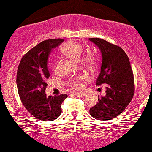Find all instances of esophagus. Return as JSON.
Instances as JSON below:
<instances>
[{
    "mask_svg": "<svg viewBox=\"0 0 152 152\" xmlns=\"http://www.w3.org/2000/svg\"><path fill=\"white\" fill-rule=\"evenodd\" d=\"M74 95L78 97H82V96H85L86 95V94H85V92H75Z\"/></svg>",
    "mask_w": 152,
    "mask_h": 152,
    "instance_id": "1",
    "label": "esophagus"
}]
</instances>
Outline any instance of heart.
I'll return each instance as SVG.
<instances>
[{"label":"heart","mask_w":152,"mask_h":152,"mask_svg":"<svg viewBox=\"0 0 152 152\" xmlns=\"http://www.w3.org/2000/svg\"><path fill=\"white\" fill-rule=\"evenodd\" d=\"M61 52L63 55L67 58L73 61H78L81 58L82 53H83V48L79 43L73 41L67 42L64 44L61 48ZM82 63L86 66H91L94 64V59L91 56H86L85 58L82 59ZM49 68L52 70L53 68V64L51 63L49 64ZM86 77L85 76L81 75L76 77L72 79L70 82H68V86L71 88H75V89H79L82 86V84L84 81L85 80Z\"/></svg>","instance_id":"1"}]
</instances>
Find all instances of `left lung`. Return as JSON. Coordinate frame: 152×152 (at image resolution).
<instances>
[{"mask_svg": "<svg viewBox=\"0 0 152 152\" xmlns=\"http://www.w3.org/2000/svg\"><path fill=\"white\" fill-rule=\"evenodd\" d=\"M102 54L100 73L97 86L106 85L105 95L98 98V102L90 108V114L96 120L115 118L126 109L134 93L133 72L129 58L120 47L97 38L89 39Z\"/></svg>", "mask_w": 152, "mask_h": 152, "instance_id": "obj_1", "label": "left lung"}]
</instances>
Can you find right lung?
I'll return each mask as SVG.
<instances>
[{
	"label": "right lung",
	"instance_id": "add662e5",
	"mask_svg": "<svg viewBox=\"0 0 152 152\" xmlns=\"http://www.w3.org/2000/svg\"><path fill=\"white\" fill-rule=\"evenodd\" d=\"M63 39H48L26 53L20 60L17 72L18 91L23 106L33 117L51 121L61 113V104L67 94L47 96L45 94L50 77L48 61L50 53L63 42Z\"/></svg>",
	"mask_w": 152,
	"mask_h": 152
}]
</instances>
